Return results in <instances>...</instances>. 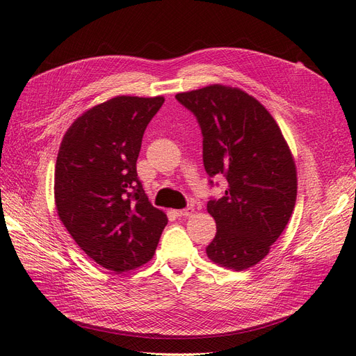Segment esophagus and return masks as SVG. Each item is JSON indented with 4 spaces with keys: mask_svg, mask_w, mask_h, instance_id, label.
<instances>
[{
    "mask_svg": "<svg viewBox=\"0 0 356 356\" xmlns=\"http://www.w3.org/2000/svg\"><path fill=\"white\" fill-rule=\"evenodd\" d=\"M193 212H195V208L193 207H187L186 209H179V211H175V215L177 217H188V215H191Z\"/></svg>",
    "mask_w": 356,
    "mask_h": 356,
    "instance_id": "obj_1",
    "label": "esophagus"
}]
</instances>
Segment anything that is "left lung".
Returning <instances> with one entry per match:
<instances>
[{"instance_id": "obj_1", "label": "left lung", "mask_w": 356, "mask_h": 356, "mask_svg": "<svg viewBox=\"0 0 356 356\" xmlns=\"http://www.w3.org/2000/svg\"><path fill=\"white\" fill-rule=\"evenodd\" d=\"M175 98L197 118L207 174L229 182L220 199L208 202L217 234L207 254L234 270L252 267L282 234L296 207L289 147L270 113L241 89L212 84Z\"/></svg>"}]
</instances>
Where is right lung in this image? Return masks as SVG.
Masks as SVG:
<instances>
[{"mask_svg": "<svg viewBox=\"0 0 356 356\" xmlns=\"http://www.w3.org/2000/svg\"><path fill=\"white\" fill-rule=\"evenodd\" d=\"M163 96H117L75 120L62 139L55 169L60 221L99 266L122 273L153 258L168 224L148 202L136 160Z\"/></svg>", "mask_w": 356, "mask_h": 356, "instance_id": "1", "label": "right lung"}]
</instances>
